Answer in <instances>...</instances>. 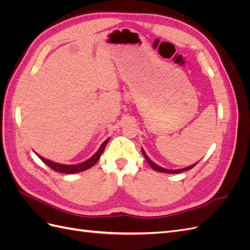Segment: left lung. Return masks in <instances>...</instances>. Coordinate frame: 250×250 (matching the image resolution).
Listing matches in <instances>:
<instances>
[{"mask_svg":"<svg viewBox=\"0 0 250 250\" xmlns=\"http://www.w3.org/2000/svg\"><path fill=\"white\" fill-rule=\"evenodd\" d=\"M142 153H143V155H144V157H145V160L147 161V163L151 166V168H152L153 170H155V171H157V172H163V173H170V174H178V173H181V172H184V171H188V170H191L192 168H194L196 165H197V163L196 164H194V165H191V166H188V167H186V168H184V169H177V170H169V169H166V168H163V167H160V166L158 165H156V164H154L152 161L150 160V158L147 156V154L145 153V151H144V149L142 148Z\"/></svg>","mask_w":250,"mask_h":250,"instance_id":"8db88e82","label":"left lung"}]
</instances>
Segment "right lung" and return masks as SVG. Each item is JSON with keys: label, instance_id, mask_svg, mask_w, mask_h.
<instances>
[{"label": "right lung", "instance_id": "add662e5", "mask_svg": "<svg viewBox=\"0 0 250 250\" xmlns=\"http://www.w3.org/2000/svg\"><path fill=\"white\" fill-rule=\"evenodd\" d=\"M108 141H109V139L105 140V141L102 143V145L100 146L99 150H98L97 152H96L92 157L88 158L87 161L83 162V163H80V164H77V165H62V164H58V163H54V162H52V161H49V160H47V158H44V157L39 155L37 153H36V155L39 156L44 164H46L47 166H49V167H50L52 170H54V171H56V172L65 173V174L79 173V172L85 171V170H87V169H89V168H92L94 165L97 164V162L99 161V158H100L101 154L103 153V151H104V149H105V146L107 145Z\"/></svg>", "mask_w": 250, "mask_h": 250}]
</instances>
